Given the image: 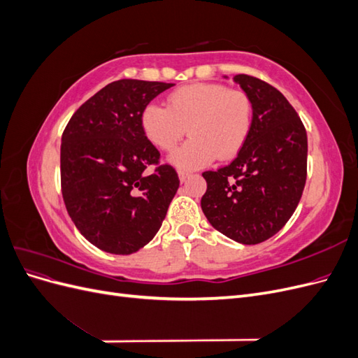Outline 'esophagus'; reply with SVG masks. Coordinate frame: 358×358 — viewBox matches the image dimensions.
Instances as JSON below:
<instances>
[{"instance_id":"obj_1","label":"esophagus","mask_w":358,"mask_h":358,"mask_svg":"<svg viewBox=\"0 0 358 358\" xmlns=\"http://www.w3.org/2000/svg\"><path fill=\"white\" fill-rule=\"evenodd\" d=\"M178 175H179V179H180V182H185V180H187L189 176H191L188 171H183V170H179Z\"/></svg>"}]
</instances>
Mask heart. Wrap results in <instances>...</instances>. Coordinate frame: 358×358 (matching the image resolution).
I'll return each mask as SVG.
<instances>
[{"label": "heart", "instance_id": "1", "mask_svg": "<svg viewBox=\"0 0 358 358\" xmlns=\"http://www.w3.org/2000/svg\"><path fill=\"white\" fill-rule=\"evenodd\" d=\"M252 100L242 90L222 83H191L167 96V107L148 104L140 115L145 137L159 150L171 152L188 128L191 138L171 155L180 169H200L218 157L234 158L252 128Z\"/></svg>", "mask_w": 358, "mask_h": 358}]
</instances>
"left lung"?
<instances>
[{"label":"left lung","mask_w":358,"mask_h":358,"mask_svg":"<svg viewBox=\"0 0 358 358\" xmlns=\"http://www.w3.org/2000/svg\"><path fill=\"white\" fill-rule=\"evenodd\" d=\"M233 80L252 100V128L229 166L203 173L206 218L243 245L262 243L288 222L301 199L308 173L305 125L285 96L254 76Z\"/></svg>","instance_id":"obj_1"}]
</instances>
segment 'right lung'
<instances>
[{"mask_svg": "<svg viewBox=\"0 0 358 358\" xmlns=\"http://www.w3.org/2000/svg\"><path fill=\"white\" fill-rule=\"evenodd\" d=\"M171 86L112 82L85 101L64 129L62 199L78 230L101 251L128 255L152 241L179 188L176 170L161 164L140 127L142 110Z\"/></svg>", "mask_w": 358, "mask_h": 358, "instance_id": "obj_1", "label": "right lung"}]
</instances>
